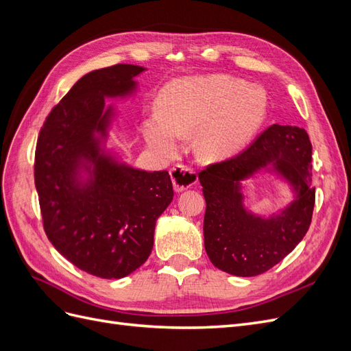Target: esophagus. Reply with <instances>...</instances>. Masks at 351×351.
Segmentation results:
<instances>
[{"mask_svg": "<svg viewBox=\"0 0 351 351\" xmlns=\"http://www.w3.org/2000/svg\"><path fill=\"white\" fill-rule=\"evenodd\" d=\"M169 176H171L176 192H183V190H187L197 183V174L186 165H176L171 168Z\"/></svg>", "mask_w": 351, "mask_h": 351, "instance_id": "esophagus-1", "label": "esophagus"}]
</instances>
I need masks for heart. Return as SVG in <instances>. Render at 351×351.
<instances>
[{"mask_svg":"<svg viewBox=\"0 0 351 351\" xmlns=\"http://www.w3.org/2000/svg\"><path fill=\"white\" fill-rule=\"evenodd\" d=\"M267 111V93L256 84L226 76L178 80L162 92L158 115L145 124V139L159 155L173 156L178 139L199 132L197 155L219 161L253 139Z\"/></svg>","mask_w":351,"mask_h":351,"instance_id":"heart-1","label":"heart"}]
</instances>
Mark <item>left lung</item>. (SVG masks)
I'll list each match as a JSON object with an SVG mask.
<instances>
[{
    "label": "left lung",
    "mask_w": 351,
    "mask_h": 351,
    "mask_svg": "<svg viewBox=\"0 0 351 351\" xmlns=\"http://www.w3.org/2000/svg\"><path fill=\"white\" fill-rule=\"evenodd\" d=\"M312 143L304 129L272 124L241 154L199 173L206 200L205 250L221 271L254 277L281 262L309 230L315 206ZM259 171L291 184L295 199L268 219L243 206L241 182Z\"/></svg>",
    "instance_id": "8db88e82"
}]
</instances>
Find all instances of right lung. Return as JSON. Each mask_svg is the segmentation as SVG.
Wrapping results in <instances>:
<instances>
[{"instance_id":"right-lung-1","label":"right lung","mask_w":351,"mask_h":351,"mask_svg":"<svg viewBox=\"0 0 351 351\" xmlns=\"http://www.w3.org/2000/svg\"><path fill=\"white\" fill-rule=\"evenodd\" d=\"M145 67L117 64L76 82L42 125L35 186L47 237L74 267L123 278L149 258L156 219L174 192L167 171H145L105 149L115 108Z\"/></svg>"}]
</instances>
